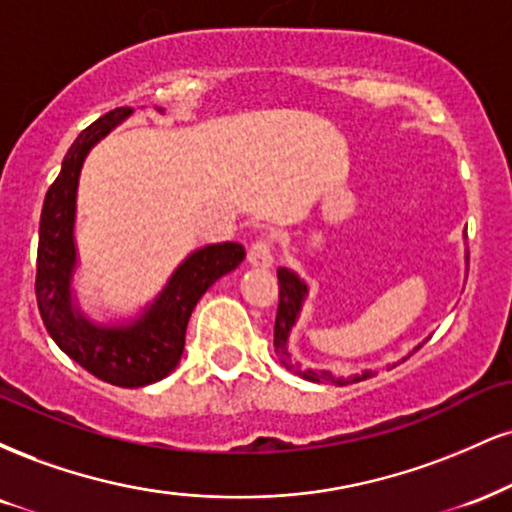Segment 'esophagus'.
Wrapping results in <instances>:
<instances>
[{
  "label": "esophagus",
  "instance_id": "esophagus-1",
  "mask_svg": "<svg viewBox=\"0 0 512 512\" xmlns=\"http://www.w3.org/2000/svg\"><path fill=\"white\" fill-rule=\"evenodd\" d=\"M248 262L252 267H272L274 255H272V243L267 238H257L255 243L248 248Z\"/></svg>",
  "mask_w": 512,
  "mask_h": 512
}]
</instances>
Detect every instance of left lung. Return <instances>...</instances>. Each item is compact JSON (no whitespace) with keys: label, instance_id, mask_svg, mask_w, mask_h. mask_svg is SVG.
<instances>
[{"label":"left lung","instance_id":"obj_1","mask_svg":"<svg viewBox=\"0 0 512 512\" xmlns=\"http://www.w3.org/2000/svg\"><path fill=\"white\" fill-rule=\"evenodd\" d=\"M276 276H279V310H276V322H274V353L279 357V362L286 369L298 374L307 381H317V384H338V386H346L348 379L334 377L329 372H312V369H300V365H295L291 353H288L286 341H288V331L295 324V317L300 312V303H303V295H305V283L298 279L293 272L288 269H276ZM369 372L365 374H355L350 377V381H362L367 379Z\"/></svg>","mask_w":512,"mask_h":512}]
</instances>
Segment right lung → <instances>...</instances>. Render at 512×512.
Segmentation results:
<instances>
[{
	"instance_id": "1",
	"label": "right lung",
	"mask_w": 512,
	"mask_h": 512,
	"mask_svg": "<svg viewBox=\"0 0 512 512\" xmlns=\"http://www.w3.org/2000/svg\"><path fill=\"white\" fill-rule=\"evenodd\" d=\"M128 114V107H116L100 116L80 131L66 152L59 176L49 186L42 205L35 274L38 310L54 343L92 377L121 389H135L164 379L178 365L186 346L188 319L197 300L214 281L233 272L245 257L243 245L238 243L209 245L193 252L171 276L169 286L152 310L128 329H100L73 315L69 279L76 262L73 212L80 166L90 147Z\"/></svg>"
}]
</instances>
